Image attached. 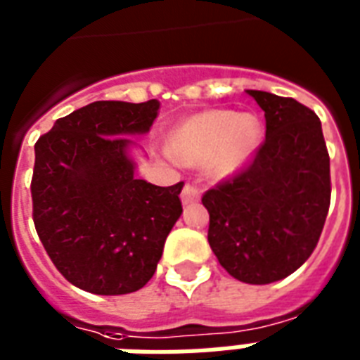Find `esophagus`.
Wrapping results in <instances>:
<instances>
[{
	"label": "esophagus",
	"mask_w": 360,
	"mask_h": 360,
	"mask_svg": "<svg viewBox=\"0 0 360 360\" xmlns=\"http://www.w3.org/2000/svg\"><path fill=\"white\" fill-rule=\"evenodd\" d=\"M198 200H200V191H198L196 186H183V191H181V202L185 203V205H192V203H196Z\"/></svg>",
	"instance_id": "1"
}]
</instances>
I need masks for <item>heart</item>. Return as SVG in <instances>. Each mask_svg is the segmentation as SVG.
<instances>
[{
    "mask_svg": "<svg viewBox=\"0 0 360 360\" xmlns=\"http://www.w3.org/2000/svg\"><path fill=\"white\" fill-rule=\"evenodd\" d=\"M263 141V123L256 114L236 110H203L175 124L168 149L188 166L205 164L214 177H228L245 168Z\"/></svg>",
    "mask_w": 360,
    "mask_h": 360,
    "instance_id": "1",
    "label": "heart"
}]
</instances>
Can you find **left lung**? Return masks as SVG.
Here are the masks:
<instances>
[{"mask_svg":"<svg viewBox=\"0 0 360 360\" xmlns=\"http://www.w3.org/2000/svg\"><path fill=\"white\" fill-rule=\"evenodd\" d=\"M265 112V141L248 168L203 194L209 245L246 284L290 276L318 245L330 203L321 121L295 98L246 89Z\"/></svg>","mask_w":360,"mask_h":360,"instance_id":"1","label":"left lung"}]
</instances>
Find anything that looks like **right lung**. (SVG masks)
<instances>
[{"label":"right lung","mask_w":360,"mask_h":360,"mask_svg":"<svg viewBox=\"0 0 360 360\" xmlns=\"http://www.w3.org/2000/svg\"><path fill=\"white\" fill-rule=\"evenodd\" d=\"M160 103L97 101L53 123L35 143L33 222L70 284L95 295L132 293L151 280L183 213V183L136 179L127 136L146 134Z\"/></svg>","instance_id":"add662e5"}]
</instances>
